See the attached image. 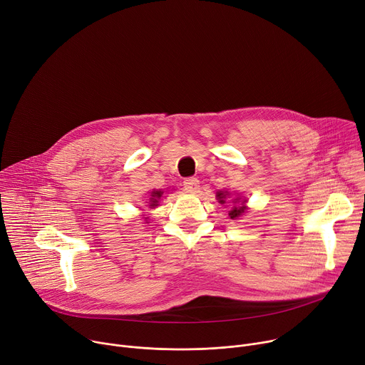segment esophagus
Wrapping results in <instances>:
<instances>
[{
  "mask_svg": "<svg viewBox=\"0 0 365 365\" xmlns=\"http://www.w3.org/2000/svg\"><path fill=\"white\" fill-rule=\"evenodd\" d=\"M198 187H200V181L197 178H185L184 180V188L185 191L188 192H197L198 191Z\"/></svg>",
  "mask_w": 365,
  "mask_h": 365,
  "instance_id": "obj_1",
  "label": "esophagus"
}]
</instances>
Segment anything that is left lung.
I'll use <instances>...</instances> for the list:
<instances>
[{
  "instance_id": "obj_1",
  "label": "left lung",
  "mask_w": 365,
  "mask_h": 365,
  "mask_svg": "<svg viewBox=\"0 0 365 365\" xmlns=\"http://www.w3.org/2000/svg\"><path fill=\"white\" fill-rule=\"evenodd\" d=\"M226 195H227V192H223V191H219L217 192V200H219V203H226ZM237 200L239 198H236V201H235V203H237ZM244 212H245V205H244V201H242V203L240 205H236V206H233L232 207V210L229 212V217L230 219H236V217H239L240 215H244Z\"/></svg>"
}]
</instances>
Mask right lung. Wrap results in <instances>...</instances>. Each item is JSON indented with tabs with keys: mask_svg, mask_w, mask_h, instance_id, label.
<instances>
[{
	"mask_svg": "<svg viewBox=\"0 0 365 365\" xmlns=\"http://www.w3.org/2000/svg\"><path fill=\"white\" fill-rule=\"evenodd\" d=\"M162 194H164V192H162V191H152V197H150V207H155V206H158V200L162 197Z\"/></svg>",
	"mask_w": 365,
	"mask_h": 365,
	"instance_id": "obj_1",
	"label": "right lung"
}]
</instances>
